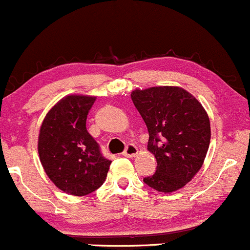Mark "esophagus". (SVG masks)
Here are the masks:
<instances>
[{
  "mask_svg": "<svg viewBox=\"0 0 250 250\" xmlns=\"http://www.w3.org/2000/svg\"><path fill=\"white\" fill-rule=\"evenodd\" d=\"M137 153H139V149L135 147L134 145H128L127 147H125V151L122 153V155L125 157H134L136 156Z\"/></svg>",
  "mask_w": 250,
  "mask_h": 250,
  "instance_id": "obj_1",
  "label": "esophagus"
}]
</instances>
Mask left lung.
<instances>
[{
  "label": "left lung",
  "mask_w": 250,
  "mask_h": 250,
  "mask_svg": "<svg viewBox=\"0 0 250 250\" xmlns=\"http://www.w3.org/2000/svg\"><path fill=\"white\" fill-rule=\"evenodd\" d=\"M134 105L148 128V150L156 159V171L143 179L150 188L173 193L183 188L202 167L210 143L207 111L180 87L135 89Z\"/></svg>",
  "instance_id": "8db88e82"
}]
</instances>
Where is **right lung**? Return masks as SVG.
<instances>
[{
	"label": "right lung",
	"instance_id": "1",
	"mask_svg": "<svg viewBox=\"0 0 250 250\" xmlns=\"http://www.w3.org/2000/svg\"><path fill=\"white\" fill-rule=\"evenodd\" d=\"M95 96L68 95L48 111L39 134L40 161L64 193L84 196L103 185L111 161L88 133L87 115Z\"/></svg>",
	"mask_w": 250,
	"mask_h": 250
}]
</instances>
